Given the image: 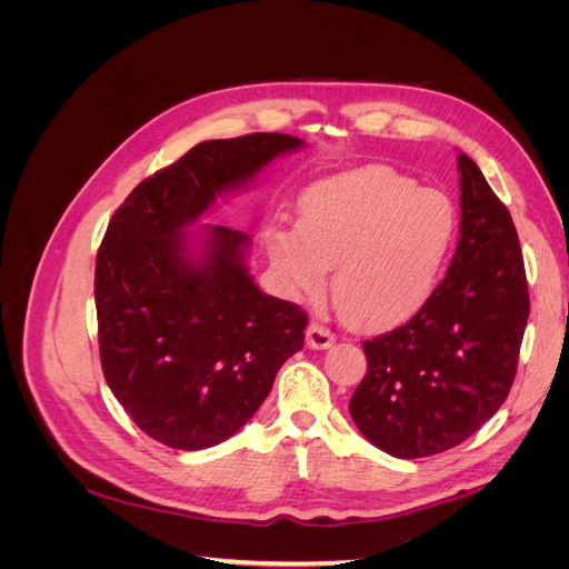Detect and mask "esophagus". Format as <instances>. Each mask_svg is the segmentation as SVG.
Listing matches in <instances>:
<instances>
[{
    "instance_id": "esophagus-1",
    "label": "esophagus",
    "mask_w": 569,
    "mask_h": 569,
    "mask_svg": "<svg viewBox=\"0 0 569 569\" xmlns=\"http://www.w3.org/2000/svg\"><path fill=\"white\" fill-rule=\"evenodd\" d=\"M332 343H335V335L327 330V327H322L318 322L308 325V330H306V347L308 349L322 351V349H330Z\"/></svg>"
}]
</instances>
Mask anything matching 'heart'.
Returning <instances> with one entry per match:
<instances>
[{
	"mask_svg": "<svg viewBox=\"0 0 569 569\" xmlns=\"http://www.w3.org/2000/svg\"><path fill=\"white\" fill-rule=\"evenodd\" d=\"M453 232L443 194L389 166H363L308 187L299 228H268L263 247L291 291L318 297L332 270L337 313L358 330H389L432 295Z\"/></svg>",
	"mask_w": 569,
	"mask_h": 569,
	"instance_id": "1",
	"label": "heart"
}]
</instances>
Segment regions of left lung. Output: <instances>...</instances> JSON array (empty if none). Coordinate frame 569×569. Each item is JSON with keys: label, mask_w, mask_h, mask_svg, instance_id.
Instances as JSON below:
<instances>
[{"label": "left lung", "mask_w": 569, "mask_h": 569, "mask_svg": "<svg viewBox=\"0 0 569 569\" xmlns=\"http://www.w3.org/2000/svg\"><path fill=\"white\" fill-rule=\"evenodd\" d=\"M460 239L446 278L406 325L363 341L368 372L351 418L393 458H425L472 437L503 406L529 318L510 211L460 153Z\"/></svg>", "instance_id": "8db88e82"}]
</instances>
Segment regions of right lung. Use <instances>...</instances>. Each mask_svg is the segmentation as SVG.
<instances>
[{
	"label": "right lung",
	"instance_id": "add662e5",
	"mask_svg": "<svg viewBox=\"0 0 569 569\" xmlns=\"http://www.w3.org/2000/svg\"><path fill=\"white\" fill-rule=\"evenodd\" d=\"M301 147L278 132L201 142L137 184L109 222L94 272L101 370L132 422L170 449L239 432L303 347L306 313L249 274V234L192 228Z\"/></svg>",
	"mask_w": 569,
	"mask_h": 569
}]
</instances>
